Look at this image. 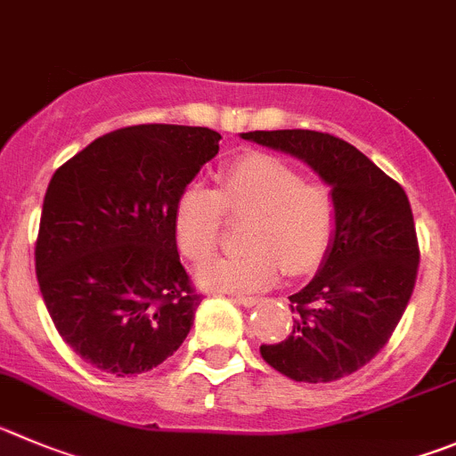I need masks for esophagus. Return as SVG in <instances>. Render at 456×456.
Instances as JSON below:
<instances>
[{
  "label": "esophagus",
  "mask_w": 456,
  "mask_h": 456,
  "mask_svg": "<svg viewBox=\"0 0 456 456\" xmlns=\"http://www.w3.org/2000/svg\"><path fill=\"white\" fill-rule=\"evenodd\" d=\"M232 301L233 304H240V305H245V308H252V305H258L261 304V297H245V295H233L232 297Z\"/></svg>",
  "instance_id": "1"
}]
</instances>
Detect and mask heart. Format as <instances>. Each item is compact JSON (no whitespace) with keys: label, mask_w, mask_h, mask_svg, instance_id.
Returning a JSON list of instances; mask_svg holds the SVG:
<instances>
[{"label":"heart","mask_w":456,"mask_h":456,"mask_svg":"<svg viewBox=\"0 0 456 456\" xmlns=\"http://www.w3.org/2000/svg\"><path fill=\"white\" fill-rule=\"evenodd\" d=\"M224 214L248 218L238 256L208 258L195 279L207 290L256 292L274 283L279 267L299 276L324 261L335 232L329 186L304 182L299 170L265 152H245L218 173V189L186 186L173 208L177 248L202 261L218 245Z\"/></svg>","instance_id":"1"}]
</instances>
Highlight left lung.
I'll return each mask as SVG.
<instances>
[{
  "label": "left lung",
  "instance_id": "1",
  "mask_svg": "<svg viewBox=\"0 0 456 456\" xmlns=\"http://www.w3.org/2000/svg\"><path fill=\"white\" fill-rule=\"evenodd\" d=\"M242 139L305 161L335 198L324 263L290 297L295 326L263 344L272 369L297 382H333L362 369L389 342L414 292L419 240L398 182L344 139L314 130H256Z\"/></svg>",
  "mask_w": 456,
  "mask_h": 456
}]
</instances>
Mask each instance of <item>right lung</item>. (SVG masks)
Returning a JSON list of instances; mask_svg holds the SVG:
<instances>
[{
	"label": "right lung",
	"instance_id": "obj_1",
	"mask_svg": "<svg viewBox=\"0 0 456 456\" xmlns=\"http://www.w3.org/2000/svg\"><path fill=\"white\" fill-rule=\"evenodd\" d=\"M220 139L208 127H121L51 177L37 283L61 338L92 367L151 371L189 335L202 295L180 263L173 208Z\"/></svg>",
	"mask_w": 456,
	"mask_h": 456
}]
</instances>
